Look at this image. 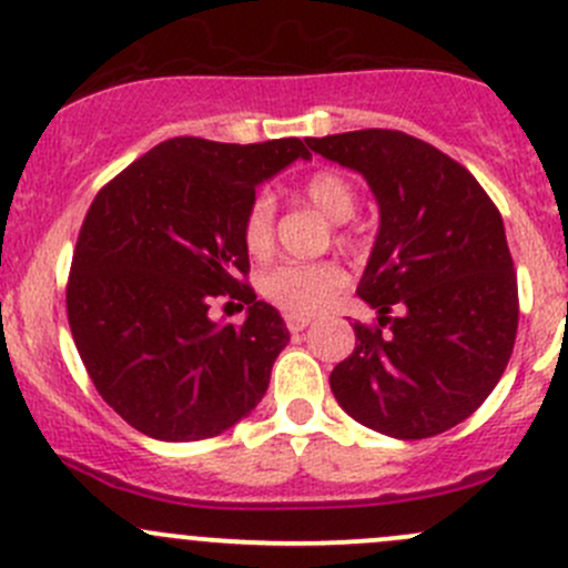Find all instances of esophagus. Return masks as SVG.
<instances>
[{
    "label": "esophagus",
    "mask_w": 568,
    "mask_h": 568,
    "mask_svg": "<svg viewBox=\"0 0 568 568\" xmlns=\"http://www.w3.org/2000/svg\"><path fill=\"white\" fill-rule=\"evenodd\" d=\"M285 326H288L291 332H302V329H307V326H311V318L294 316V313H288V316H285Z\"/></svg>",
    "instance_id": "34e87169"
}]
</instances>
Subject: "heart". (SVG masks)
<instances>
[{
  "label": "heart",
  "instance_id": "1",
  "mask_svg": "<svg viewBox=\"0 0 568 568\" xmlns=\"http://www.w3.org/2000/svg\"><path fill=\"white\" fill-rule=\"evenodd\" d=\"M296 197L316 209L324 220L343 225L354 216L357 192L335 170H318L307 175L296 189ZM242 242L250 255L263 257L274 244V200L268 194L252 197L242 222ZM346 285V272L332 261L318 263H280L263 277L261 291L268 302L294 316H311L335 300L337 291Z\"/></svg>",
  "mask_w": 568,
  "mask_h": 568
}]
</instances>
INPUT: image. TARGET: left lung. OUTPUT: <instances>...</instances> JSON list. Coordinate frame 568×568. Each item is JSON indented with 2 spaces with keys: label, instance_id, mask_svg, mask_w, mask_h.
<instances>
[{
  "label": "left lung",
  "instance_id": "obj_1",
  "mask_svg": "<svg viewBox=\"0 0 568 568\" xmlns=\"http://www.w3.org/2000/svg\"><path fill=\"white\" fill-rule=\"evenodd\" d=\"M307 145L363 175L379 203L357 285L379 326L354 324L357 346L329 374L332 393L387 437L448 432L495 390L517 341V274L500 211L459 162L404 131H346Z\"/></svg>",
  "mask_w": 568,
  "mask_h": 568
}]
</instances>
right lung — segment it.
<instances>
[{
    "mask_svg": "<svg viewBox=\"0 0 568 568\" xmlns=\"http://www.w3.org/2000/svg\"><path fill=\"white\" fill-rule=\"evenodd\" d=\"M305 142L175 136L109 181L79 231L68 324L101 398L136 432L194 443L236 426L288 346L285 321L242 283V222L255 189ZM216 295L248 305L244 325L210 318Z\"/></svg>",
    "mask_w": 568,
    "mask_h": 568,
    "instance_id": "obj_1",
    "label": "right lung"
}]
</instances>
